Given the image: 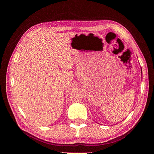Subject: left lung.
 Here are the masks:
<instances>
[{"label":"left lung","instance_id":"1","mask_svg":"<svg viewBox=\"0 0 154 154\" xmlns=\"http://www.w3.org/2000/svg\"><path fill=\"white\" fill-rule=\"evenodd\" d=\"M141 72H142V71H141Z\"/></svg>","mask_w":154,"mask_h":154}]
</instances>
